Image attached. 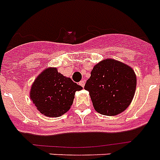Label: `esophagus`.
<instances>
[{"label":"esophagus","instance_id":"34e87169","mask_svg":"<svg viewBox=\"0 0 160 160\" xmlns=\"http://www.w3.org/2000/svg\"><path fill=\"white\" fill-rule=\"evenodd\" d=\"M79 85L81 87H82V88H84V86H85V81H84V80H82V81L79 82Z\"/></svg>","mask_w":160,"mask_h":160}]
</instances>
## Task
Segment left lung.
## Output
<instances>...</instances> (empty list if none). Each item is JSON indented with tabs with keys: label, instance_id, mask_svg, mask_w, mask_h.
<instances>
[{
	"label": "left lung",
	"instance_id": "obj_1",
	"mask_svg": "<svg viewBox=\"0 0 160 160\" xmlns=\"http://www.w3.org/2000/svg\"><path fill=\"white\" fill-rule=\"evenodd\" d=\"M136 88V75L129 65L113 58L97 63L84 89L89 92L94 109L105 116H116L131 105Z\"/></svg>",
	"mask_w": 160,
	"mask_h": 160
}]
</instances>
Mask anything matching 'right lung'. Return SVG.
<instances>
[{
    "label": "right lung",
    "mask_w": 160,
    "mask_h": 160,
    "mask_svg": "<svg viewBox=\"0 0 160 160\" xmlns=\"http://www.w3.org/2000/svg\"><path fill=\"white\" fill-rule=\"evenodd\" d=\"M82 89L70 78L58 72L57 68L43 70L32 83L29 98L41 114L58 117L69 111L77 91Z\"/></svg>",
    "instance_id": "right-lung-1"
}]
</instances>
